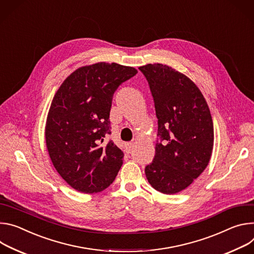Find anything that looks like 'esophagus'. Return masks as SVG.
Returning <instances> with one entry per match:
<instances>
[{
    "mask_svg": "<svg viewBox=\"0 0 254 254\" xmlns=\"http://www.w3.org/2000/svg\"><path fill=\"white\" fill-rule=\"evenodd\" d=\"M132 149H133V143L129 142V143L125 144V150L127 153H130L132 151Z\"/></svg>",
    "mask_w": 254,
    "mask_h": 254,
    "instance_id": "obj_1",
    "label": "esophagus"
}]
</instances>
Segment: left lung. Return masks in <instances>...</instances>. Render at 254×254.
Instances as JSON below:
<instances>
[{
    "label": "left lung",
    "mask_w": 254,
    "mask_h": 254,
    "mask_svg": "<svg viewBox=\"0 0 254 254\" xmlns=\"http://www.w3.org/2000/svg\"><path fill=\"white\" fill-rule=\"evenodd\" d=\"M153 97L158 119L155 156L145 167L156 190L174 194L187 189L207 167L214 145L213 120L195 83L175 68L140 66Z\"/></svg>",
    "instance_id": "obj_1"
}]
</instances>
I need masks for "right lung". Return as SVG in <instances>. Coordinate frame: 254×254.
<instances>
[{
    "mask_svg": "<svg viewBox=\"0 0 254 254\" xmlns=\"http://www.w3.org/2000/svg\"><path fill=\"white\" fill-rule=\"evenodd\" d=\"M137 69L98 63L70 73L55 93L45 125L46 147L53 166L75 190L95 193L114 182L123 152L110 140L112 99Z\"/></svg>",
    "mask_w": 254,
    "mask_h": 254,
    "instance_id": "right-lung-1",
    "label": "right lung"
}]
</instances>
